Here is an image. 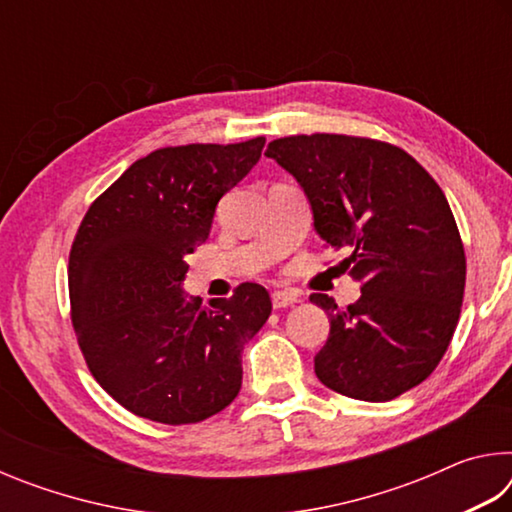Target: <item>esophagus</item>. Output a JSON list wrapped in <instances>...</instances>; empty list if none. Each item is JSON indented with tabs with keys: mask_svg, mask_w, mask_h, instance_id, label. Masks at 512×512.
Masks as SVG:
<instances>
[{
	"mask_svg": "<svg viewBox=\"0 0 512 512\" xmlns=\"http://www.w3.org/2000/svg\"><path fill=\"white\" fill-rule=\"evenodd\" d=\"M271 300H273L275 309H284V307H291V305H296V302H300V293L293 289H277L271 293Z\"/></svg>",
	"mask_w": 512,
	"mask_h": 512,
	"instance_id": "obj_1",
	"label": "esophagus"
}]
</instances>
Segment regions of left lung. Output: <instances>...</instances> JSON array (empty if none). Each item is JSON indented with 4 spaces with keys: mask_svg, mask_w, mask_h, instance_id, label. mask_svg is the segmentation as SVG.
Listing matches in <instances>:
<instances>
[{
    "mask_svg": "<svg viewBox=\"0 0 512 512\" xmlns=\"http://www.w3.org/2000/svg\"><path fill=\"white\" fill-rule=\"evenodd\" d=\"M264 155L298 180L318 237L350 250L343 266L361 284L345 309L311 296L329 318L316 377L354 400H395L438 366L461 314L465 253L443 189L409 153L366 137L293 135Z\"/></svg>",
    "mask_w": 512,
    "mask_h": 512,
    "instance_id": "left-lung-1",
    "label": "left lung"
}]
</instances>
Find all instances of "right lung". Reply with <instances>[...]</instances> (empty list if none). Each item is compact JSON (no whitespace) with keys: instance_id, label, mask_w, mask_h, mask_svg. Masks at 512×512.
<instances>
[{"instance_id":"1","label":"right lung","mask_w":512,"mask_h":512,"mask_svg":"<svg viewBox=\"0 0 512 512\" xmlns=\"http://www.w3.org/2000/svg\"><path fill=\"white\" fill-rule=\"evenodd\" d=\"M264 142L153 151L90 205L76 232V339L103 391L140 418L201 422L239 395L241 352L271 316L268 291L246 282L203 305L183 282L216 203L255 167Z\"/></svg>"}]
</instances>
